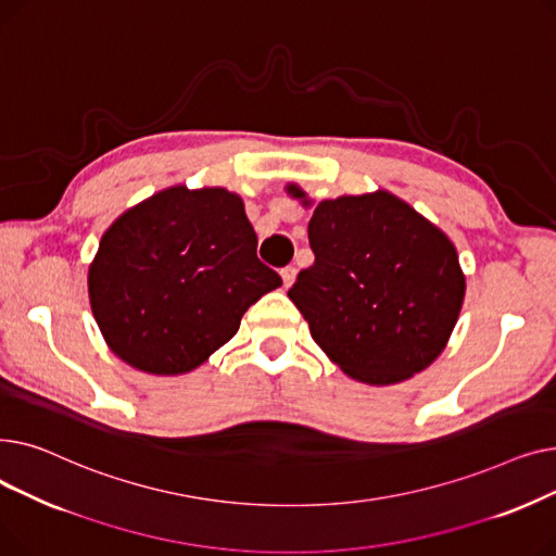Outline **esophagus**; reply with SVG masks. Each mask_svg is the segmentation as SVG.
<instances>
[{
	"label": "esophagus",
	"mask_w": 556,
	"mask_h": 556,
	"mask_svg": "<svg viewBox=\"0 0 556 556\" xmlns=\"http://www.w3.org/2000/svg\"><path fill=\"white\" fill-rule=\"evenodd\" d=\"M295 275H298V270H295L293 266H286V268L281 270V279H283V286H286V288H288V286H293Z\"/></svg>",
	"instance_id": "34e87169"
}]
</instances>
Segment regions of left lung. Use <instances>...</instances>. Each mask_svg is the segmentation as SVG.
Instances as JSON below:
<instances>
[{"instance_id": "obj_1", "label": "left lung", "mask_w": 556, "mask_h": 556, "mask_svg": "<svg viewBox=\"0 0 556 556\" xmlns=\"http://www.w3.org/2000/svg\"><path fill=\"white\" fill-rule=\"evenodd\" d=\"M286 191L311 204L298 185ZM308 243L315 263L288 298L346 376L392 386L444 352L466 283L440 227L390 191L340 195L315 207Z\"/></svg>"}]
</instances>
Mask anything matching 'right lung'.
<instances>
[{"instance_id":"1","label":"right lung","mask_w":556,"mask_h":556,"mask_svg":"<svg viewBox=\"0 0 556 556\" xmlns=\"http://www.w3.org/2000/svg\"><path fill=\"white\" fill-rule=\"evenodd\" d=\"M281 277L256 256L243 200L164 189L116 218L87 273L97 325L130 367L175 376L207 361Z\"/></svg>"}]
</instances>
